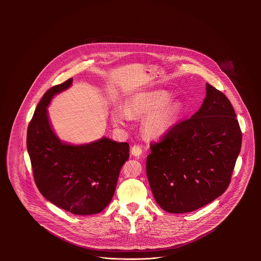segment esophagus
Returning <instances> with one entry per match:
<instances>
[{"mask_svg": "<svg viewBox=\"0 0 261 261\" xmlns=\"http://www.w3.org/2000/svg\"><path fill=\"white\" fill-rule=\"evenodd\" d=\"M130 152H132V154L135 155V156H140V155L143 153V149H142L141 147H139V146H134V147L132 148Z\"/></svg>", "mask_w": 261, "mask_h": 261, "instance_id": "obj_1", "label": "esophagus"}]
</instances>
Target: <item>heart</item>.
<instances>
[{
    "instance_id": "b5f03b06",
    "label": "heart",
    "mask_w": 261,
    "mask_h": 261,
    "mask_svg": "<svg viewBox=\"0 0 261 261\" xmlns=\"http://www.w3.org/2000/svg\"><path fill=\"white\" fill-rule=\"evenodd\" d=\"M173 95L167 90L142 92L133 96L126 109L116 107L112 111L115 125H126L132 117L146 116L143 130L150 139H161L168 135L183 113L180 101L172 100Z\"/></svg>"
}]
</instances>
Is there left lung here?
Returning a JSON list of instances; mask_svg holds the SVG:
<instances>
[{
	"instance_id": "obj_1",
	"label": "left lung",
	"mask_w": 261,
	"mask_h": 261,
	"mask_svg": "<svg viewBox=\"0 0 261 261\" xmlns=\"http://www.w3.org/2000/svg\"><path fill=\"white\" fill-rule=\"evenodd\" d=\"M242 134L229 99L206 83L200 110L150 145L147 177L158 205L169 213L195 211L229 186Z\"/></svg>"
}]
</instances>
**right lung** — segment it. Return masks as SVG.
I'll use <instances>...</instances> for the list:
<instances>
[{
    "label": "right lung",
    "mask_w": 261,
    "mask_h": 261,
    "mask_svg": "<svg viewBox=\"0 0 261 261\" xmlns=\"http://www.w3.org/2000/svg\"><path fill=\"white\" fill-rule=\"evenodd\" d=\"M72 82L70 78L45 92L28 126L27 149L40 193L72 214L92 215L111 203L120 169L129 156V146L106 137L72 145L57 137L47 108Z\"/></svg>",
    "instance_id": "obj_1"
}]
</instances>
